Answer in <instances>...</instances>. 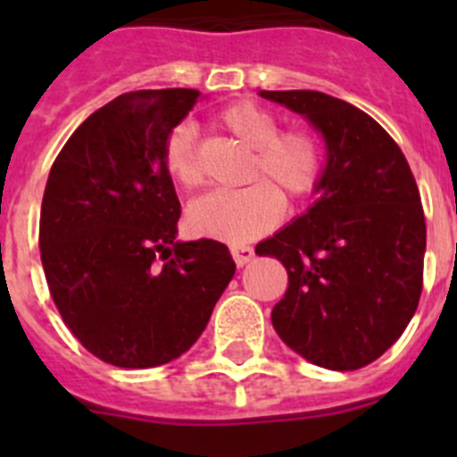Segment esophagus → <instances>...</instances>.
<instances>
[{"label": "esophagus", "instance_id": "obj_1", "mask_svg": "<svg viewBox=\"0 0 457 457\" xmlns=\"http://www.w3.org/2000/svg\"><path fill=\"white\" fill-rule=\"evenodd\" d=\"M231 256H233V261H236L237 268H242V265H247L249 261L253 258V249L249 247V245H233Z\"/></svg>", "mask_w": 457, "mask_h": 457}]
</instances>
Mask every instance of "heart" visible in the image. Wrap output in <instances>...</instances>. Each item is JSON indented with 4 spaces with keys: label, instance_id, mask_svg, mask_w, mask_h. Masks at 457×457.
<instances>
[{
    "label": "heart",
    "instance_id": "obj_1",
    "mask_svg": "<svg viewBox=\"0 0 457 457\" xmlns=\"http://www.w3.org/2000/svg\"><path fill=\"white\" fill-rule=\"evenodd\" d=\"M217 125L249 148L245 180L252 185L236 192H212L194 201L187 226L194 236L242 245L272 231L284 217L286 196L293 204L309 199L325 176V146L309 128L281 130L277 116L249 100L226 104L215 116ZM164 167L180 187L204 185L196 160V139L189 125H179L164 141Z\"/></svg>",
    "mask_w": 457,
    "mask_h": 457
}]
</instances>
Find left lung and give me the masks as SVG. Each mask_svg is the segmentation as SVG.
<instances>
[{
	"mask_svg": "<svg viewBox=\"0 0 457 457\" xmlns=\"http://www.w3.org/2000/svg\"><path fill=\"white\" fill-rule=\"evenodd\" d=\"M261 96L309 119L327 146L316 204L256 247L288 272L272 325L311 364L364 369L401 338L421 297L417 180L389 132L354 104L320 91Z\"/></svg>",
	"mask_w": 457,
	"mask_h": 457,
	"instance_id": "8db88e82",
	"label": "left lung"
}]
</instances>
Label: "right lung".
<instances>
[{
  "label": "right lung",
  "mask_w": 457,
  "mask_h": 457,
  "mask_svg": "<svg viewBox=\"0 0 457 457\" xmlns=\"http://www.w3.org/2000/svg\"><path fill=\"white\" fill-rule=\"evenodd\" d=\"M199 96L123 93L72 132L50 169L38 231L50 295L72 337L112 366L151 369L187 353L236 274L221 242L176 240L164 141Z\"/></svg>",
  "instance_id": "right-lung-1"
}]
</instances>
